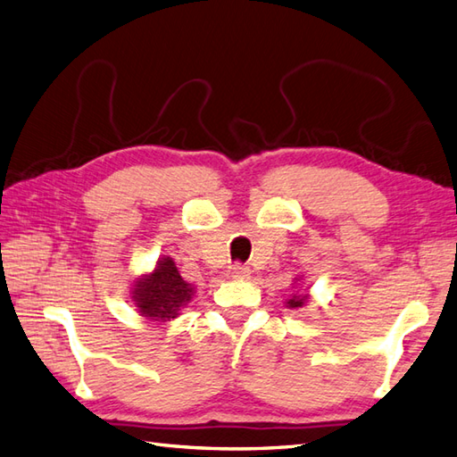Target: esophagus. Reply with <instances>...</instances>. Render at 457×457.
<instances>
[{"mask_svg": "<svg viewBox=\"0 0 457 457\" xmlns=\"http://www.w3.org/2000/svg\"><path fill=\"white\" fill-rule=\"evenodd\" d=\"M230 269L234 278H248L252 275V269L244 263H234Z\"/></svg>", "mask_w": 457, "mask_h": 457, "instance_id": "34e87169", "label": "esophagus"}]
</instances>
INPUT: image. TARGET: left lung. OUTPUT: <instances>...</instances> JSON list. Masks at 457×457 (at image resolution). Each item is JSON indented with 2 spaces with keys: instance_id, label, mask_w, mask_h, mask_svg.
Masks as SVG:
<instances>
[{
  "instance_id": "8db88e82",
  "label": "left lung",
  "mask_w": 457,
  "mask_h": 457,
  "mask_svg": "<svg viewBox=\"0 0 457 457\" xmlns=\"http://www.w3.org/2000/svg\"><path fill=\"white\" fill-rule=\"evenodd\" d=\"M305 300H307V295H294V298L288 300L287 303H288V307H302L305 303Z\"/></svg>"
}]
</instances>
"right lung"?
<instances>
[{"mask_svg": "<svg viewBox=\"0 0 457 457\" xmlns=\"http://www.w3.org/2000/svg\"><path fill=\"white\" fill-rule=\"evenodd\" d=\"M194 288L187 280H182L175 262L165 257L159 262L154 273L137 282L134 288V302L138 312L154 320H169L179 315L192 298Z\"/></svg>", "mask_w": 457, "mask_h": 457, "instance_id": "obj_1", "label": "right lung"}]
</instances>
